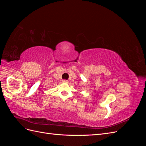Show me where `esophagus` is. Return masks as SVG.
<instances>
[{
    "label": "esophagus",
    "mask_w": 146,
    "mask_h": 146,
    "mask_svg": "<svg viewBox=\"0 0 146 146\" xmlns=\"http://www.w3.org/2000/svg\"><path fill=\"white\" fill-rule=\"evenodd\" d=\"M62 82H63V83H68V80H63Z\"/></svg>",
    "instance_id": "34e87169"
}]
</instances>
